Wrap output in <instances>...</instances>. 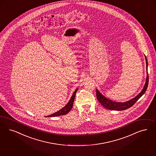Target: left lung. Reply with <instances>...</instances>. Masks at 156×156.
<instances>
[{
	"mask_svg": "<svg viewBox=\"0 0 156 156\" xmlns=\"http://www.w3.org/2000/svg\"><path fill=\"white\" fill-rule=\"evenodd\" d=\"M145 56V59H146V68H147V77H146V80L145 82V86L144 87L140 93L138 95H137L136 97L133 98V99L127 101L126 102H115L112 100H109L107 98L104 96L102 94L98 91L96 89V96H97V100L99 102L101 103L104 108L110 109V110H115V111H123L125 109H127L129 108L132 107L135 102H136L140 97L143 96V94L146 91V89L148 86V83H149V75H148V73H147V58Z\"/></svg>",
	"mask_w": 156,
	"mask_h": 156,
	"instance_id": "8db88e82",
	"label": "left lung"
}]
</instances>
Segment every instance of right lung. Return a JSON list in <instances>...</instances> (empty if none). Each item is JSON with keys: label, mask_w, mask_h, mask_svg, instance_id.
<instances>
[{"label": "right lung", "mask_w": 156, "mask_h": 156, "mask_svg": "<svg viewBox=\"0 0 156 156\" xmlns=\"http://www.w3.org/2000/svg\"><path fill=\"white\" fill-rule=\"evenodd\" d=\"M78 90V89L77 88L75 91L74 92L72 97H71L70 101L68 102V103L65 105V107L62 108L60 111L55 112V113H53L52 115H50L49 116H47L46 117H55V116H60V115H66L67 113H69L70 111V110L71 109V108H73V103H74V98L75 97V94L76 93L77 90Z\"/></svg>", "instance_id": "1"}]
</instances>
